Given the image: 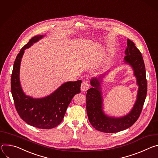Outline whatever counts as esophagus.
I'll return each mask as SVG.
<instances>
[{"label": "esophagus", "instance_id": "1", "mask_svg": "<svg viewBox=\"0 0 158 158\" xmlns=\"http://www.w3.org/2000/svg\"><path fill=\"white\" fill-rule=\"evenodd\" d=\"M89 87H90V85L89 84L88 82L83 81L81 85V90L83 92H85L86 90H88Z\"/></svg>", "mask_w": 158, "mask_h": 158}]
</instances>
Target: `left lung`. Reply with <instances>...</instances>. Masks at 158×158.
<instances>
[{
  "label": "left lung",
  "mask_w": 158,
  "mask_h": 158,
  "mask_svg": "<svg viewBox=\"0 0 158 158\" xmlns=\"http://www.w3.org/2000/svg\"><path fill=\"white\" fill-rule=\"evenodd\" d=\"M125 54L126 56L124 57V62L132 68L139 86L137 100L129 114L123 117H114L108 116L103 112L100 83L105 74L98 78H92L90 80L92 87L87 90L86 112L89 122L95 129L102 132L115 133L131 127L139 117L146 100L148 85L141 52L132 41L127 40Z\"/></svg>",
  "instance_id": "8db88e82"
}]
</instances>
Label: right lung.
<instances>
[{"label":"right lung","mask_w":158,"mask_h":158,"mask_svg":"<svg viewBox=\"0 0 158 158\" xmlns=\"http://www.w3.org/2000/svg\"><path fill=\"white\" fill-rule=\"evenodd\" d=\"M44 36L38 35L31 38L16 56L11 76V92L15 109L24 122L35 127L49 129L58 126L63 120L73 97L80 93L81 80L66 82L53 93L41 98H33L24 93L20 83L19 72L24 50Z\"/></svg>","instance_id":"obj_1"}]
</instances>
